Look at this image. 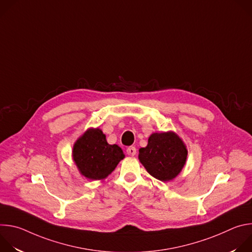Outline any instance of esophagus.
Returning a JSON list of instances; mask_svg holds the SVG:
<instances>
[{
  "mask_svg": "<svg viewBox=\"0 0 252 252\" xmlns=\"http://www.w3.org/2000/svg\"><path fill=\"white\" fill-rule=\"evenodd\" d=\"M126 154H127L128 156L133 157V156H135V154H136V149H135L134 147H129V148L126 149Z\"/></svg>",
  "mask_w": 252,
  "mask_h": 252,
  "instance_id": "esophagus-1",
  "label": "esophagus"
}]
</instances>
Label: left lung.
I'll use <instances>...</instances> for the list:
<instances>
[{"instance_id": "8db88e82", "label": "left lung", "mask_w": 252, "mask_h": 252, "mask_svg": "<svg viewBox=\"0 0 252 252\" xmlns=\"http://www.w3.org/2000/svg\"><path fill=\"white\" fill-rule=\"evenodd\" d=\"M187 157L186 146L174 132L153 133L138 155L148 172L161 182L171 181L181 172Z\"/></svg>"}]
</instances>
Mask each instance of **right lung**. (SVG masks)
I'll return each instance as SVG.
<instances>
[{"instance_id": "right-lung-1", "label": "right lung", "mask_w": 252, "mask_h": 252, "mask_svg": "<svg viewBox=\"0 0 252 252\" xmlns=\"http://www.w3.org/2000/svg\"><path fill=\"white\" fill-rule=\"evenodd\" d=\"M74 160L81 173L90 179H102L125 158L118 145H109L98 128L89 129L74 146Z\"/></svg>"}]
</instances>
